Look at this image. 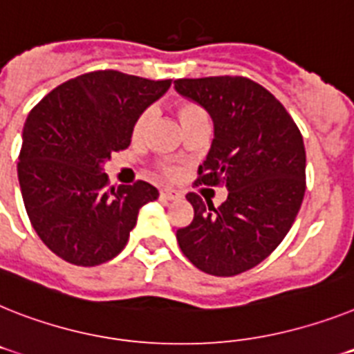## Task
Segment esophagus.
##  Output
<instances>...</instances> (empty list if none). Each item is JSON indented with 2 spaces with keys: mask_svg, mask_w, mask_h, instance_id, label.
<instances>
[{
  "mask_svg": "<svg viewBox=\"0 0 354 354\" xmlns=\"http://www.w3.org/2000/svg\"><path fill=\"white\" fill-rule=\"evenodd\" d=\"M160 198L172 201V200H178V198H182V194H180L178 191H174V189H162V191H160Z\"/></svg>",
  "mask_w": 354,
  "mask_h": 354,
  "instance_id": "esophagus-1",
  "label": "esophagus"
}]
</instances>
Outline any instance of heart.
I'll return each instance as SVG.
<instances>
[{
    "label": "heart",
    "mask_w": 354,
    "mask_h": 354,
    "mask_svg": "<svg viewBox=\"0 0 354 354\" xmlns=\"http://www.w3.org/2000/svg\"><path fill=\"white\" fill-rule=\"evenodd\" d=\"M153 117H154L153 109H145V111H142L140 115L136 117L135 124H133V136H135V138H140V136L144 135L145 129L149 127ZM176 117L178 120H180V124H182V127H185L189 126V124H192V122L207 118V113L203 111V108H200L198 104L191 102V100H178ZM165 172H167L169 176H172V174H174V169H165Z\"/></svg>",
    "instance_id": "obj_1"
}]
</instances>
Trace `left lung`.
I'll list each match as a JSON object with an SVG mask.
<instances>
[{"instance_id":"obj_1","label":"left lung","mask_w":354,"mask_h":354,"mask_svg":"<svg viewBox=\"0 0 354 354\" xmlns=\"http://www.w3.org/2000/svg\"><path fill=\"white\" fill-rule=\"evenodd\" d=\"M174 90L209 113L214 140L196 183L227 187L219 207L189 192V227L176 232L201 272L232 277L272 254L295 221L306 191V151L290 113L246 77L178 79Z\"/></svg>"}]
</instances>
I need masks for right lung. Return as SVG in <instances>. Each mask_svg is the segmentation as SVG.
I'll return each mask as SVG.
<instances>
[{
    "mask_svg": "<svg viewBox=\"0 0 354 354\" xmlns=\"http://www.w3.org/2000/svg\"><path fill=\"white\" fill-rule=\"evenodd\" d=\"M171 88L115 70L50 91L23 127L17 178L41 241L61 259L97 266L120 254L138 210L158 198L147 182L108 187L104 163L131 144L133 124Z\"/></svg>",
    "mask_w": 354,
    "mask_h": 354,
    "instance_id": "add662e5",
    "label": "right lung"
}]
</instances>
